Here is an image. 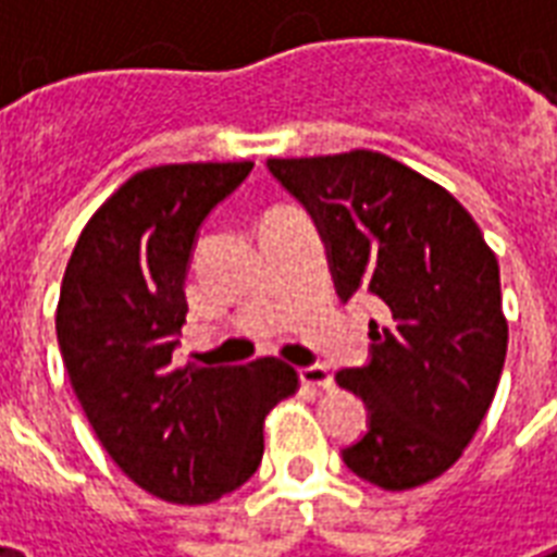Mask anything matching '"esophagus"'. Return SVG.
<instances>
[{"label": "esophagus", "mask_w": 557, "mask_h": 557, "mask_svg": "<svg viewBox=\"0 0 557 557\" xmlns=\"http://www.w3.org/2000/svg\"><path fill=\"white\" fill-rule=\"evenodd\" d=\"M300 381L309 384V387H330L332 375L323 364H309V367H300Z\"/></svg>", "instance_id": "esophagus-1"}]
</instances>
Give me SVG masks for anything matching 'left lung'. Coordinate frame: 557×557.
<instances>
[{"label": "left lung", "mask_w": 557, "mask_h": 557, "mask_svg": "<svg viewBox=\"0 0 557 557\" xmlns=\"http://www.w3.org/2000/svg\"><path fill=\"white\" fill-rule=\"evenodd\" d=\"M321 231L341 300L370 292V361L335 375L364 398L370 431L344 448L352 474L405 492L445 474L483 422L509 323L500 265L462 205L422 173L372 150L269 159Z\"/></svg>", "instance_id": "1"}]
</instances>
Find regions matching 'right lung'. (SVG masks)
I'll return each instance as SVG.
<instances>
[{
	"mask_svg": "<svg viewBox=\"0 0 557 557\" xmlns=\"http://www.w3.org/2000/svg\"><path fill=\"white\" fill-rule=\"evenodd\" d=\"M251 161L135 173L86 222L65 265L57 341L100 445L135 485L178 506L234 492L262 459V422L297 389L280 358L173 367L201 222Z\"/></svg>",
	"mask_w": 557,
	"mask_h": 557,
	"instance_id": "1",
	"label": "right lung"
}]
</instances>
